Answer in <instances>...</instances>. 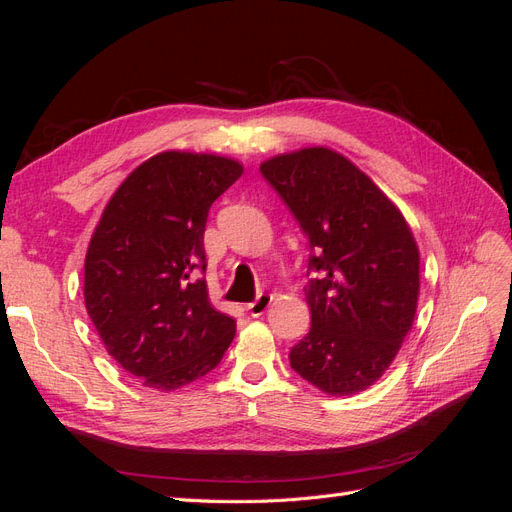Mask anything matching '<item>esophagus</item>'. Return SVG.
Returning a JSON list of instances; mask_svg holds the SVG:
<instances>
[{
	"mask_svg": "<svg viewBox=\"0 0 512 512\" xmlns=\"http://www.w3.org/2000/svg\"><path fill=\"white\" fill-rule=\"evenodd\" d=\"M271 301H273V297L271 294H267V292H260L258 297H256V301H252L250 305H247V312H250L254 318H258V316H262L269 309V305H271Z\"/></svg>",
	"mask_w": 512,
	"mask_h": 512,
	"instance_id": "obj_1",
	"label": "esophagus"
}]
</instances>
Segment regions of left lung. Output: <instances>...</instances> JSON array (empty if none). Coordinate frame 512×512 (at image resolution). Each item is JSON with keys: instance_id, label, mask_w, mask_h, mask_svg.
I'll list each match as a JSON object with an SVG mask.
<instances>
[{"instance_id": "1", "label": "left lung", "mask_w": 512, "mask_h": 512, "mask_svg": "<svg viewBox=\"0 0 512 512\" xmlns=\"http://www.w3.org/2000/svg\"><path fill=\"white\" fill-rule=\"evenodd\" d=\"M309 239L312 329L290 367L329 395L374 384L412 329L418 247L401 211L342 153L307 147L260 164ZM307 271V273H309Z\"/></svg>"}]
</instances>
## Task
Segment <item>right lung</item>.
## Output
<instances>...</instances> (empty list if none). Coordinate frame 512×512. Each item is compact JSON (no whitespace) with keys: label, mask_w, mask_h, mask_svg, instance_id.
I'll return each instance as SVG.
<instances>
[{"label":"right lung","mask_w":512,"mask_h":512,"mask_svg":"<svg viewBox=\"0 0 512 512\" xmlns=\"http://www.w3.org/2000/svg\"><path fill=\"white\" fill-rule=\"evenodd\" d=\"M243 175L237 160L164 151L123 181L85 256V307L113 359L175 391L222 361L237 322L209 301L205 224Z\"/></svg>","instance_id":"1"}]
</instances>
